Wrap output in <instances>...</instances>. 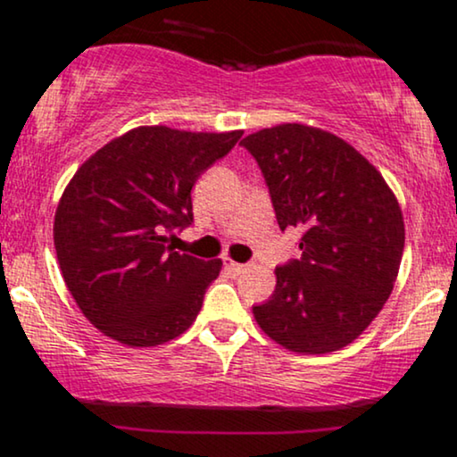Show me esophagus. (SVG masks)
Listing matches in <instances>:
<instances>
[{"mask_svg": "<svg viewBox=\"0 0 457 457\" xmlns=\"http://www.w3.org/2000/svg\"><path fill=\"white\" fill-rule=\"evenodd\" d=\"M225 268H228V271H232L234 276H240L246 271L245 263H236V262H232V259H225Z\"/></svg>", "mask_w": 457, "mask_h": 457, "instance_id": "34e87169", "label": "esophagus"}]
</instances>
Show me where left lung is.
Returning a JSON list of instances; mask_svg holds the SVG:
<instances>
[{
  "label": "left lung",
  "mask_w": 457,
  "mask_h": 457,
  "mask_svg": "<svg viewBox=\"0 0 457 457\" xmlns=\"http://www.w3.org/2000/svg\"><path fill=\"white\" fill-rule=\"evenodd\" d=\"M268 183L280 229L299 228L302 257L276 268L253 305L268 337L299 354L354 342L384 308L401 268L405 223L379 170L344 138L280 124L242 138Z\"/></svg>",
  "instance_id": "left-lung-1"
}]
</instances>
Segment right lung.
<instances>
[{"mask_svg": "<svg viewBox=\"0 0 457 457\" xmlns=\"http://www.w3.org/2000/svg\"><path fill=\"white\" fill-rule=\"evenodd\" d=\"M242 130L138 126L79 166L54 215L62 278L92 325L149 348L187 331L221 259L177 253L169 238L194 221L192 187Z\"/></svg>", "mask_w": 457, "mask_h": 457, "instance_id": "add662e5", "label": "right lung"}]
</instances>
